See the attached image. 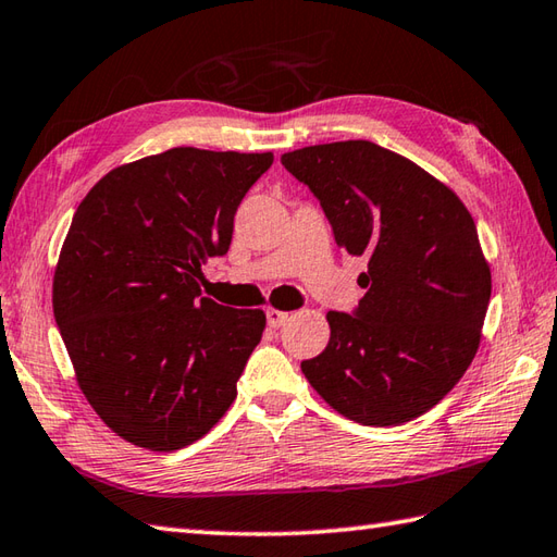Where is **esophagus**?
Listing matches in <instances>:
<instances>
[{
    "mask_svg": "<svg viewBox=\"0 0 557 557\" xmlns=\"http://www.w3.org/2000/svg\"><path fill=\"white\" fill-rule=\"evenodd\" d=\"M265 315H268L270 329H280V325L289 319L287 311H280V309H272V307L265 311Z\"/></svg>",
    "mask_w": 557,
    "mask_h": 557,
    "instance_id": "obj_1",
    "label": "esophagus"
}]
</instances>
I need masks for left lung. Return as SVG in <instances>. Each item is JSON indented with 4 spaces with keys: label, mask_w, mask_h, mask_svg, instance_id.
<instances>
[{
    "label": "left lung",
    "mask_w": 557,
    "mask_h": 557,
    "mask_svg": "<svg viewBox=\"0 0 557 557\" xmlns=\"http://www.w3.org/2000/svg\"><path fill=\"white\" fill-rule=\"evenodd\" d=\"M309 185L335 244L367 258L355 313L329 311L331 341L301 372L333 410L403 424L459 384L481 345L493 292L475 222L451 188L367 139L282 154Z\"/></svg>",
    "instance_id": "obj_1"
}]
</instances>
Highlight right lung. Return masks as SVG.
<instances>
[{
	"instance_id": "right-lung-1",
	"label": "right lung",
	"mask_w": 557,
	"mask_h": 557,
	"mask_svg": "<svg viewBox=\"0 0 557 557\" xmlns=\"http://www.w3.org/2000/svg\"><path fill=\"white\" fill-rule=\"evenodd\" d=\"M270 163V151L173 147L106 173L76 207L52 311L82 394L125 442L183 449L234 403L265 313L202 297V263L226 253Z\"/></svg>"
}]
</instances>
